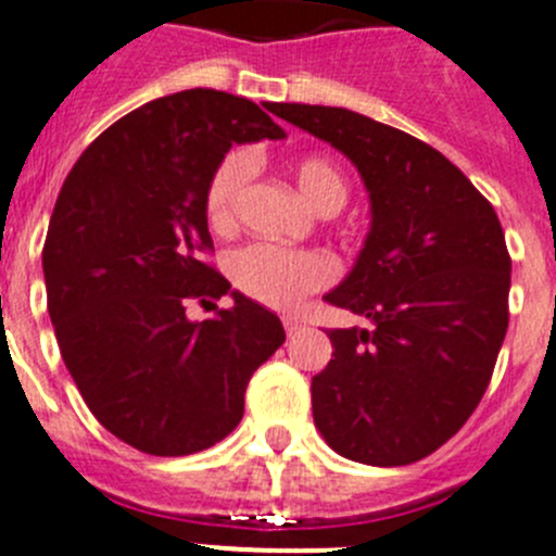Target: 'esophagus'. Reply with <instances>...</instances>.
I'll list each match as a JSON object with an SVG mask.
<instances>
[{
  "mask_svg": "<svg viewBox=\"0 0 556 556\" xmlns=\"http://www.w3.org/2000/svg\"><path fill=\"white\" fill-rule=\"evenodd\" d=\"M301 326H303V323L298 320V317H283V328H287L289 337H292V333L301 331Z\"/></svg>",
  "mask_w": 556,
  "mask_h": 556,
  "instance_id": "34e87169",
  "label": "esophagus"
}]
</instances>
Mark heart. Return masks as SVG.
<instances>
[{"label": "heart", "mask_w": 556, "mask_h": 556, "mask_svg": "<svg viewBox=\"0 0 556 556\" xmlns=\"http://www.w3.org/2000/svg\"><path fill=\"white\" fill-rule=\"evenodd\" d=\"M253 161L248 152H233L219 164L205 194V214L214 228L225 230L236 219V203L248 184ZM294 186L308 205L320 211H339L348 200V180L328 159L306 155L292 166ZM230 281L248 298L273 308H294L308 292L328 287L337 267L328 255L312 250H292L273 242H253L236 250L228 262Z\"/></svg>", "instance_id": "heart-1"}]
</instances>
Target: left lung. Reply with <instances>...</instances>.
I'll list each match as a JSON object with an SVG mask.
<instances>
[{"instance_id": "8db88e82", "label": "left lung", "mask_w": 556, "mask_h": 556, "mask_svg": "<svg viewBox=\"0 0 556 556\" xmlns=\"http://www.w3.org/2000/svg\"><path fill=\"white\" fill-rule=\"evenodd\" d=\"M328 141L370 194V230L326 301L365 320L333 328L312 378L314 426L345 459L397 468L465 426L507 333L509 262L493 205L443 152L348 108L267 102Z\"/></svg>"}]
</instances>
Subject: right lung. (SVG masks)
I'll use <instances>...</instances> for the list:
<instances>
[{"mask_svg": "<svg viewBox=\"0 0 556 556\" xmlns=\"http://www.w3.org/2000/svg\"><path fill=\"white\" fill-rule=\"evenodd\" d=\"M283 136L255 102L189 88L113 122L68 172L43 242L47 306L83 401L122 443L152 456L211 448L283 345L278 314L200 262L225 152ZM223 293L230 309L185 317L189 296Z\"/></svg>", "mask_w": 556, "mask_h": 556, "instance_id": "right-lung-1", "label": "right lung"}]
</instances>
